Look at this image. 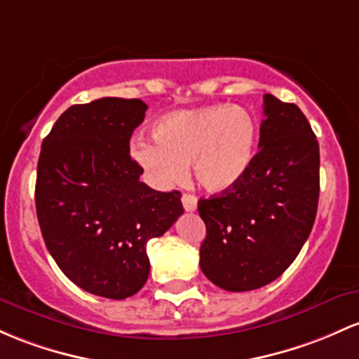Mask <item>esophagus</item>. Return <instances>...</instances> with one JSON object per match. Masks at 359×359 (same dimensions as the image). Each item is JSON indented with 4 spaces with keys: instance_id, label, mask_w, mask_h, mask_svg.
Instances as JSON below:
<instances>
[{
    "instance_id": "obj_1",
    "label": "esophagus",
    "mask_w": 359,
    "mask_h": 359,
    "mask_svg": "<svg viewBox=\"0 0 359 359\" xmlns=\"http://www.w3.org/2000/svg\"><path fill=\"white\" fill-rule=\"evenodd\" d=\"M182 204H184V210L187 212H192L198 210V198L192 194H184L182 196Z\"/></svg>"
}]
</instances>
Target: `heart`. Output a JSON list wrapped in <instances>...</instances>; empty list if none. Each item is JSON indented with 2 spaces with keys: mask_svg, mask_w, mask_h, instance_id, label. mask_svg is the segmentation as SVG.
<instances>
[{
  "mask_svg": "<svg viewBox=\"0 0 359 359\" xmlns=\"http://www.w3.org/2000/svg\"><path fill=\"white\" fill-rule=\"evenodd\" d=\"M153 140L137 137L131 144V158L153 187H175L192 163L196 180L206 191L226 192L249 172L257 126L245 109L210 105L160 117L153 124Z\"/></svg>",
  "mask_w": 359,
  "mask_h": 359,
  "instance_id": "b5f03b06",
  "label": "heart"
}]
</instances>
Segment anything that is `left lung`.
Here are the masks:
<instances>
[{"mask_svg":"<svg viewBox=\"0 0 359 359\" xmlns=\"http://www.w3.org/2000/svg\"><path fill=\"white\" fill-rule=\"evenodd\" d=\"M318 167V141L302 110L266 93L249 172L233 189L198 203L206 224L199 266L211 283L250 291L288 269L312 231Z\"/></svg>","mask_w":359,"mask_h":359,"instance_id":"8db88e82","label":"left lung"}]
</instances>
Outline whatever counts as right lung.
I'll list each match as a JSON object with an SVG mask.
<instances>
[{
	"instance_id": "1",
	"label": "right lung",
	"mask_w": 359,
	"mask_h": 359,
	"mask_svg": "<svg viewBox=\"0 0 359 359\" xmlns=\"http://www.w3.org/2000/svg\"><path fill=\"white\" fill-rule=\"evenodd\" d=\"M148 105L104 97L71 105L42 141L35 208L47 250L81 290L124 300L147 283L148 240L184 212L180 192L153 191L129 155Z\"/></svg>"
}]
</instances>
